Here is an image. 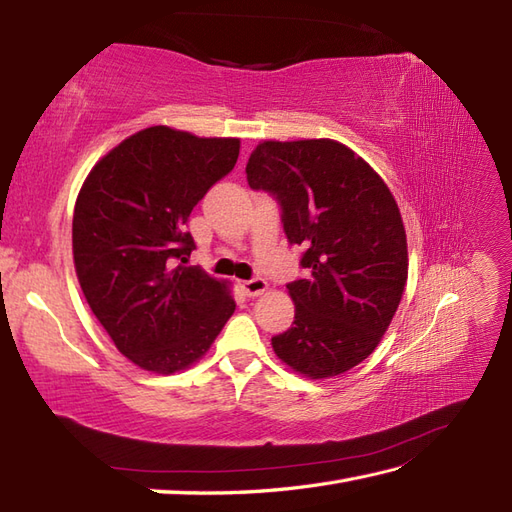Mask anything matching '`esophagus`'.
I'll return each mask as SVG.
<instances>
[{
    "label": "esophagus",
    "instance_id": "obj_1",
    "mask_svg": "<svg viewBox=\"0 0 512 512\" xmlns=\"http://www.w3.org/2000/svg\"><path fill=\"white\" fill-rule=\"evenodd\" d=\"M242 290L246 292L248 297H259V295H264V292L268 290V284H266V279H248V281H242Z\"/></svg>",
    "mask_w": 512,
    "mask_h": 512
}]
</instances>
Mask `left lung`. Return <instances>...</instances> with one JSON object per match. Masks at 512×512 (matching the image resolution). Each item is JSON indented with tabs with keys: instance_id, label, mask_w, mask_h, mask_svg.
<instances>
[{
	"instance_id": "obj_1",
	"label": "left lung",
	"mask_w": 512,
	"mask_h": 512,
	"mask_svg": "<svg viewBox=\"0 0 512 512\" xmlns=\"http://www.w3.org/2000/svg\"><path fill=\"white\" fill-rule=\"evenodd\" d=\"M253 189L277 195L284 231L306 248V279L288 284L295 325L273 336L292 372L334 378L383 339L407 286V233L385 180L332 138L262 140L246 165Z\"/></svg>"
}]
</instances>
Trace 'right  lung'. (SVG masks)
<instances>
[{"mask_svg":"<svg viewBox=\"0 0 512 512\" xmlns=\"http://www.w3.org/2000/svg\"><path fill=\"white\" fill-rule=\"evenodd\" d=\"M239 145L167 125L140 129L96 162L76 195V279L116 350L145 372L195 365L235 312L226 279L184 266L195 248L184 224L235 167Z\"/></svg>","mask_w":512,"mask_h":512,"instance_id":"right-lung-1","label":"right lung"}]
</instances>
